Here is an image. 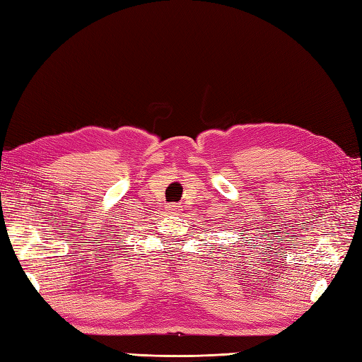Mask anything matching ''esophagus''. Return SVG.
<instances>
[{
  "instance_id": "1",
  "label": "esophagus",
  "mask_w": 362,
  "mask_h": 362,
  "mask_svg": "<svg viewBox=\"0 0 362 362\" xmlns=\"http://www.w3.org/2000/svg\"><path fill=\"white\" fill-rule=\"evenodd\" d=\"M182 209H180V205L179 204H169L168 206H166V211L168 213H179Z\"/></svg>"
}]
</instances>
